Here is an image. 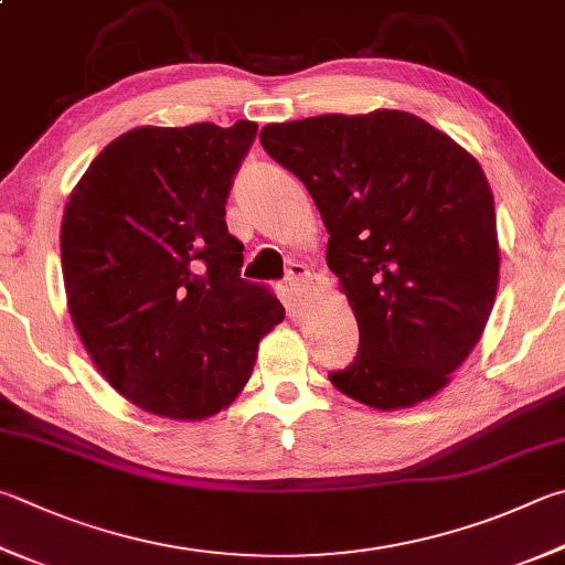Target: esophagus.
I'll return each instance as SVG.
<instances>
[{"mask_svg": "<svg viewBox=\"0 0 565 565\" xmlns=\"http://www.w3.org/2000/svg\"><path fill=\"white\" fill-rule=\"evenodd\" d=\"M309 281H311V271L306 269L303 264H291L289 266V271H286V284H289V294H291L294 303L301 299Z\"/></svg>", "mask_w": 565, "mask_h": 565, "instance_id": "34e87169", "label": "esophagus"}]
</instances>
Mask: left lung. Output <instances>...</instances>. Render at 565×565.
<instances>
[{"label": "left lung", "mask_w": 565, "mask_h": 565, "mask_svg": "<svg viewBox=\"0 0 565 565\" xmlns=\"http://www.w3.org/2000/svg\"><path fill=\"white\" fill-rule=\"evenodd\" d=\"M264 150L311 192L326 262L361 348L343 395L403 409L437 395L479 343L499 286L494 194L447 132L405 110L271 122Z\"/></svg>", "instance_id": "8db88e82"}]
</instances>
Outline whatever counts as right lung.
<instances>
[{
	"label": "right lung",
	"mask_w": 565,
	"mask_h": 565,
	"mask_svg": "<svg viewBox=\"0 0 565 565\" xmlns=\"http://www.w3.org/2000/svg\"><path fill=\"white\" fill-rule=\"evenodd\" d=\"M256 130L252 120L132 128L68 194L61 269L71 321L98 373L146 413L217 415L284 321L281 301L242 279L244 247L224 222Z\"/></svg>",
	"instance_id": "add662e5"
}]
</instances>
